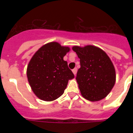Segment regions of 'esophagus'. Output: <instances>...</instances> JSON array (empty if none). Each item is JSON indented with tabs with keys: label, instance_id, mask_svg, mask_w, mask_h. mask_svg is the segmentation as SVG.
I'll use <instances>...</instances> for the list:
<instances>
[{
	"label": "esophagus",
	"instance_id": "34e87169",
	"mask_svg": "<svg viewBox=\"0 0 133 133\" xmlns=\"http://www.w3.org/2000/svg\"><path fill=\"white\" fill-rule=\"evenodd\" d=\"M72 72L74 73V75L76 76V75H77V68H75V69H73L72 70Z\"/></svg>",
	"mask_w": 133,
	"mask_h": 133
}]
</instances>
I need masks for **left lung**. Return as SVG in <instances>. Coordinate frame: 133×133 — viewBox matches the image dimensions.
Segmentation results:
<instances>
[{
  "mask_svg": "<svg viewBox=\"0 0 133 133\" xmlns=\"http://www.w3.org/2000/svg\"><path fill=\"white\" fill-rule=\"evenodd\" d=\"M72 50L80 58L81 68L76 79L81 95L91 101L105 98L116 81L115 70L109 56L103 50L93 45L74 46Z\"/></svg>",
  "mask_w": 133,
  "mask_h": 133,
  "instance_id": "1",
  "label": "left lung"
}]
</instances>
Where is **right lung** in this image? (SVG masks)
Listing matches in <instances>:
<instances>
[{
  "mask_svg": "<svg viewBox=\"0 0 133 133\" xmlns=\"http://www.w3.org/2000/svg\"><path fill=\"white\" fill-rule=\"evenodd\" d=\"M68 47L51 42L43 45L31 58L27 77L37 97L46 101H54L64 92L69 80L75 75L63 60Z\"/></svg>",
  "mask_w": 133,
  "mask_h": 133,
  "instance_id": "add662e5",
  "label": "right lung"
}]
</instances>
